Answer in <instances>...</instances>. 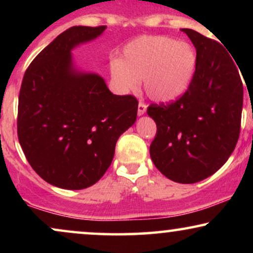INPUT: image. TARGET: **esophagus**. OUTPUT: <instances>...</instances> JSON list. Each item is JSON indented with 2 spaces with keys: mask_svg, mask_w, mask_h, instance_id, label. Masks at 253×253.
<instances>
[{
  "mask_svg": "<svg viewBox=\"0 0 253 253\" xmlns=\"http://www.w3.org/2000/svg\"><path fill=\"white\" fill-rule=\"evenodd\" d=\"M146 108H147V106L146 104H145L144 102H139L138 103V115H143V114H145V112H146Z\"/></svg>",
  "mask_w": 253,
  "mask_h": 253,
  "instance_id": "1",
  "label": "esophagus"
}]
</instances>
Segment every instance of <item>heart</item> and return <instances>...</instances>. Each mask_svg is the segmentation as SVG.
Here are the masks:
<instances>
[{
    "instance_id": "1",
    "label": "heart",
    "mask_w": 253,
    "mask_h": 253,
    "mask_svg": "<svg viewBox=\"0 0 253 253\" xmlns=\"http://www.w3.org/2000/svg\"><path fill=\"white\" fill-rule=\"evenodd\" d=\"M196 52L187 42L164 36H143L125 45L109 62V74L120 92L134 91L139 80L152 100L169 102L184 94L196 69Z\"/></svg>"
}]
</instances>
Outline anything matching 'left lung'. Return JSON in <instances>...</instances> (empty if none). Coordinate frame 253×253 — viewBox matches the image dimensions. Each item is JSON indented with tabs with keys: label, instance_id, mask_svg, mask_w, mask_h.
<instances>
[{
	"label": "left lung",
	"instance_id": "obj_1",
	"mask_svg": "<svg viewBox=\"0 0 253 253\" xmlns=\"http://www.w3.org/2000/svg\"><path fill=\"white\" fill-rule=\"evenodd\" d=\"M196 48V69L187 91L168 103H151L157 132L150 146L153 164L177 183H196L216 172L240 134L243 82L227 50L216 40L182 30Z\"/></svg>",
	"mask_w": 253,
	"mask_h": 253
}]
</instances>
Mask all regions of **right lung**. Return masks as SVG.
Segmentation results:
<instances>
[{
	"mask_svg": "<svg viewBox=\"0 0 253 253\" xmlns=\"http://www.w3.org/2000/svg\"><path fill=\"white\" fill-rule=\"evenodd\" d=\"M106 26H75L46 46L25 72L17 138L43 181L63 189L95 184L112 164L115 144L135 123L138 100L114 95L95 74L72 70L70 51Z\"/></svg>",
	"mask_w": 253,
	"mask_h": 253,
	"instance_id": "add662e5",
	"label": "right lung"
}]
</instances>
